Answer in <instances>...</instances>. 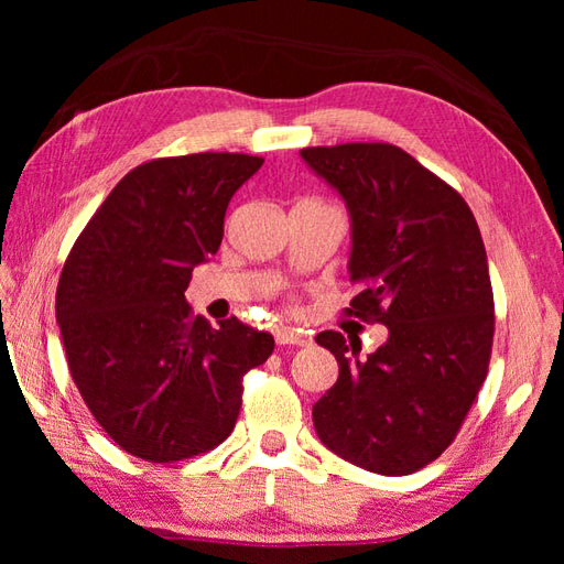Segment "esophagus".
<instances>
[{
	"mask_svg": "<svg viewBox=\"0 0 564 564\" xmlns=\"http://www.w3.org/2000/svg\"><path fill=\"white\" fill-rule=\"evenodd\" d=\"M275 344L281 346H310L313 344V337H310V332L303 329H295V327H279L275 329Z\"/></svg>",
	"mask_w": 564,
	"mask_h": 564,
	"instance_id": "1",
	"label": "esophagus"
}]
</instances>
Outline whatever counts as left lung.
Wrapping results in <instances>:
<instances>
[{"instance_id":"left-lung-1","label":"left lung","mask_w":564,"mask_h":564,"mask_svg":"<svg viewBox=\"0 0 564 564\" xmlns=\"http://www.w3.org/2000/svg\"><path fill=\"white\" fill-rule=\"evenodd\" d=\"M301 154L351 213L358 293L344 313L388 327L366 358L341 332L317 334L339 364L313 406L317 436L364 470L416 473L458 436L487 378L495 295L480 227L458 191L390 142Z\"/></svg>"}]
</instances>
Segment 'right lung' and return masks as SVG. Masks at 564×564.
Masks as SVG:
<instances>
[{"label":"right lung","mask_w":564,"mask_h":564,"mask_svg":"<svg viewBox=\"0 0 564 564\" xmlns=\"http://www.w3.org/2000/svg\"><path fill=\"white\" fill-rule=\"evenodd\" d=\"M263 164L198 152L135 166L91 215L55 293L72 380L118 446L150 463L213 451L232 434L242 380L273 337L237 317L210 327L184 297L220 249L227 203Z\"/></svg>","instance_id":"right-lung-1"}]
</instances>
